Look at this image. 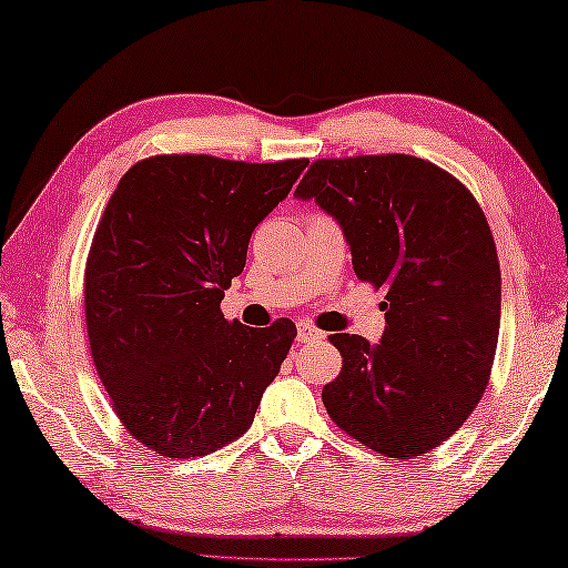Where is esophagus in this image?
I'll return each mask as SVG.
<instances>
[{"label": "esophagus", "mask_w": 568, "mask_h": 568, "mask_svg": "<svg viewBox=\"0 0 568 568\" xmlns=\"http://www.w3.org/2000/svg\"><path fill=\"white\" fill-rule=\"evenodd\" d=\"M323 333L311 323H297V343H313V339H320Z\"/></svg>", "instance_id": "obj_1"}]
</instances>
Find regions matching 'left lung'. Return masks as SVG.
Returning <instances> with one entry per match:
<instances>
[{
	"label": "left lung",
	"mask_w": 568,
	"mask_h": 568,
	"mask_svg": "<svg viewBox=\"0 0 568 568\" xmlns=\"http://www.w3.org/2000/svg\"><path fill=\"white\" fill-rule=\"evenodd\" d=\"M295 195L333 215L355 275L387 291L377 345L329 335L343 369L323 389L327 415L379 455H427L477 407L497 353L501 273L479 203L405 153L320 159Z\"/></svg>",
	"instance_id": "left-lung-1"
}]
</instances>
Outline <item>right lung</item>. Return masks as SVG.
Instances as JSON below:
<instances>
[{
	"label": "right lung",
	"mask_w": 568,
	"mask_h": 568,
	"mask_svg": "<svg viewBox=\"0 0 568 568\" xmlns=\"http://www.w3.org/2000/svg\"><path fill=\"white\" fill-rule=\"evenodd\" d=\"M305 159L245 163L151 156L123 173L91 241L84 305L91 357L133 439L191 459L248 432L295 325L221 313L248 241Z\"/></svg>",
	"instance_id": "add662e5"
}]
</instances>
